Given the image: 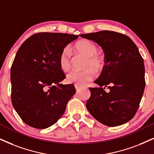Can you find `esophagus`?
<instances>
[{
  "instance_id": "1",
  "label": "esophagus",
  "mask_w": 154,
  "mask_h": 154,
  "mask_svg": "<svg viewBox=\"0 0 154 154\" xmlns=\"http://www.w3.org/2000/svg\"><path fill=\"white\" fill-rule=\"evenodd\" d=\"M81 88V86H79V85H75V89L76 90H77V91H78L79 89H80Z\"/></svg>"
}]
</instances>
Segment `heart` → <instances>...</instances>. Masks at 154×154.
Returning <instances> with one entry per match:
<instances>
[{
	"mask_svg": "<svg viewBox=\"0 0 154 154\" xmlns=\"http://www.w3.org/2000/svg\"><path fill=\"white\" fill-rule=\"evenodd\" d=\"M76 51L86 56L87 60L85 67L91 66L96 71H100L104 67L105 60L103 56L97 54L98 48L95 44L89 40L82 39L74 45ZM72 54L69 48H65L59 57V65L63 72H67L71 67ZM95 72L92 68H87L81 72L72 71L67 76V81L76 85H84L94 77Z\"/></svg>",
	"mask_w": 154,
	"mask_h": 154,
	"instance_id": "b5f03b06",
	"label": "heart"
}]
</instances>
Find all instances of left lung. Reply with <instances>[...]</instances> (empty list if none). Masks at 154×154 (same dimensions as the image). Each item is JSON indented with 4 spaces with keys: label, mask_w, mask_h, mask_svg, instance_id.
Masks as SVG:
<instances>
[{
    "label": "left lung",
    "mask_w": 154,
    "mask_h": 154,
    "mask_svg": "<svg viewBox=\"0 0 154 154\" xmlns=\"http://www.w3.org/2000/svg\"><path fill=\"white\" fill-rule=\"evenodd\" d=\"M102 47L105 65L89 88L87 110L104 125L117 126L134 117L145 88V67L137 46L126 35L109 30L81 34ZM108 89L106 91L105 89Z\"/></svg>",
    "instance_id": "1"
}]
</instances>
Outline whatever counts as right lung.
Returning a JSON list of instances; mask_svg holds the SVG:
<instances>
[{
	"label": "right lung",
	"instance_id": "add662e5",
	"mask_svg": "<svg viewBox=\"0 0 154 154\" xmlns=\"http://www.w3.org/2000/svg\"><path fill=\"white\" fill-rule=\"evenodd\" d=\"M78 37L39 32L27 39L17 50L11 69V101L21 119L31 127L42 129L53 125L75 94L73 85L60 84L66 77L59 57Z\"/></svg>",
	"mask_w": 154,
	"mask_h": 154
}]
</instances>
